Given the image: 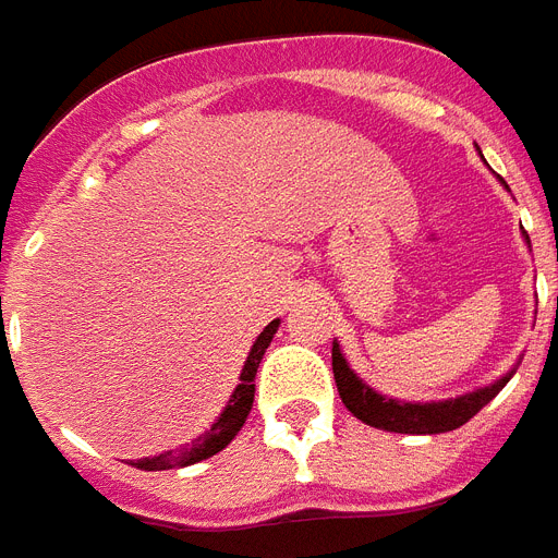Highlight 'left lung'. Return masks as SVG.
Here are the masks:
<instances>
[{"label":"left lung","mask_w":558,"mask_h":558,"mask_svg":"<svg viewBox=\"0 0 558 558\" xmlns=\"http://www.w3.org/2000/svg\"><path fill=\"white\" fill-rule=\"evenodd\" d=\"M524 242L530 239L524 235ZM333 363V380L340 389V398L354 417L374 426V429L400 432V435H440V432H452L458 426L475 417V414L496 398L498 391L510 383L512 372L505 374L501 380L481 386V389L461 395V398L449 400H432V403H403V400L386 398L380 391H374L372 386H365L351 365L345 363V356L340 351V342H333L331 349Z\"/></svg>","instance_id":"obj_1"}]
</instances>
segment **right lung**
Returning a JSON list of instances; mask_svg holds the SVG:
<instances>
[{
    "label": "right lung",
    "mask_w": 558,
    "mask_h": 558,
    "mask_svg": "<svg viewBox=\"0 0 558 558\" xmlns=\"http://www.w3.org/2000/svg\"><path fill=\"white\" fill-rule=\"evenodd\" d=\"M276 331H279V319L265 325V331L258 333L256 342H253L251 354H247V360H244L239 386H235V391L230 395V400H227L225 412L218 414V421L204 432L202 438H195L193 444H186V447L181 449H169V452H163V456L141 458V461H135L132 466L146 472L178 470V466H190V463H198L204 461V458H213L216 452H221V449H225L235 435H239V429H242L244 421H247V414H251L253 395H256V368L258 363H262V356H265L267 345H270Z\"/></svg>",
    "instance_id": "right-lung-1"
}]
</instances>
